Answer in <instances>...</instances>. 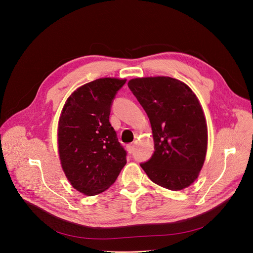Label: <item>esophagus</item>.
I'll return each instance as SVG.
<instances>
[{
	"label": "esophagus",
	"instance_id": "34e87169",
	"mask_svg": "<svg viewBox=\"0 0 253 253\" xmlns=\"http://www.w3.org/2000/svg\"><path fill=\"white\" fill-rule=\"evenodd\" d=\"M127 151L129 152V154H132L134 152V144H128L127 145Z\"/></svg>",
	"mask_w": 253,
	"mask_h": 253
}]
</instances>
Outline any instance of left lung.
Returning a JSON list of instances; mask_svg holds the SVG:
<instances>
[{
    "instance_id": "8db88e82",
    "label": "left lung",
    "mask_w": 253,
    "mask_h": 253,
    "mask_svg": "<svg viewBox=\"0 0 253 253\" xmlns=\"http://www.w3.org/2000/svg\"><path fill=\"white\" fill-rule=\"evenodd\" d=\"M128 87L153 130L155 152L141 168L160 187L188 188L201 171L207 151V125L197 96L189 86L169 77L132 79Z\"/></svg>"
}]
</instances>
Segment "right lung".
Masks as SVG:
<instances>
[{"label":"right lung","instance_id":"add662e5","mask_svg":"<svg viewBox=\"0 0 253 253\" xmlns=\"http://www.w3.org/2000/svg\"><path fill=\"white\" fill-rule=\"evenodd\" d=\"M126 80L97 79L66 100L58 124L61 166L73 187L87 196L108 190L126 165L127 152L110 123L113 101Z\"/></svg>","mask_w":253,"mask_h":253}]
</instances>
